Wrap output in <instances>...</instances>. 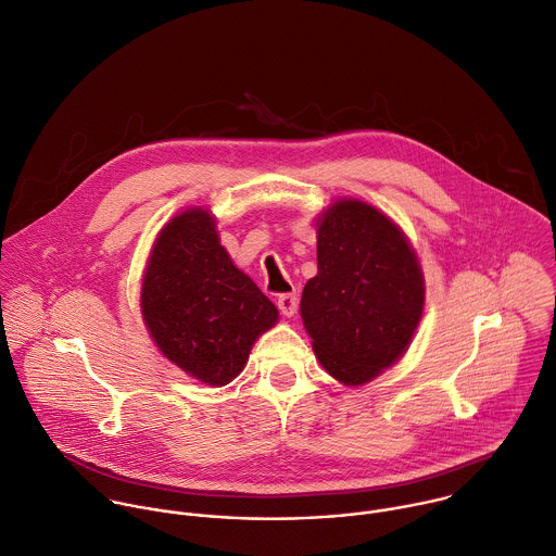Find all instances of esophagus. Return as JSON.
I'll return each mask as SVG.
<instances>
[{
  "label": "esophagus",
  "mask_w": 556,
  "mask_h": 556,
  "mask_svg": "<svg viewBox=\"0 0 556 556\" xmlns=\"http://www.w3.org/2000/svg\"><path fill=\"white\" fill-rule=\"evenodd\" d=\"M296 305H299V299H296L294 292L279 294V299H277V307H279L281 314L288 316V318H292V316L296 314Z\"/></svg>",
  "instance_id": "1"
}]
</instances>
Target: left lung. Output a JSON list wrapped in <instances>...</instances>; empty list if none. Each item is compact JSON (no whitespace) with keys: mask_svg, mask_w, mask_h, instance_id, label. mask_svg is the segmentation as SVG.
<instances>
[{"mask_svg":"<svg viewBox=\"0 0 556 556\" xmlns=\"http://www.w3.org/2000/svg\"><path fill=\"white\" fill-rule=\"evenodd\" d=\"M318 275L301 296L323 368L364 386L396 364L420 325L425 277L403 229L377 207L340 199L316 220Z\"/></svg>","mask_w":556,"mask_h":556,"instance_id":"left-lung-1","label":"left lung"}]
</instances>
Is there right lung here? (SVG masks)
Returning a JSON list of instances; mask_svg holds the SVG:
<instances>
[{
  "label": "right lung",
  "instance_id": "add662e5",
  "mask_svg": "<svg viewBox=\"0 0 556 556\" xmlns=\"http://www.w3.org/2000/svg\"><path fill=\"white\" fill-rule=\"evenodd\" d=\"M140 312L162 355L212 388L233 381L255 340L279 320L273 301L236 268L203 207L173 216L157 233Z\"/></svg>",
  "mask_w": 556,
  "mask_h": 556
}]
</instances>
